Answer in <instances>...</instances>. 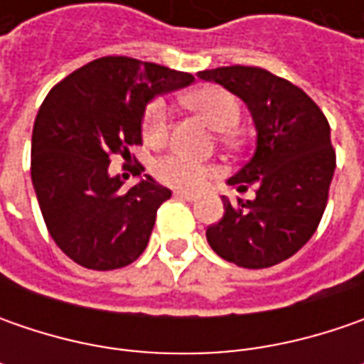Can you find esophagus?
Segmentation results:
<instances>
[{"label": "esophagus", "mask_w": 364, "mask_h": 364, "mask_svg": "<svg viewBox=\"0 0 364 364\" xmlns=\"http://www.w3.org/2000/svg\"><path fill=\"white\" fill-rule=\"evenodd\" d=\"M176 198H182V200H188V203H194L198 196L196 194H192V192H184V190H176L174 192Z\"/></svg>", "instance_id": "34e87169"}]
</instances>
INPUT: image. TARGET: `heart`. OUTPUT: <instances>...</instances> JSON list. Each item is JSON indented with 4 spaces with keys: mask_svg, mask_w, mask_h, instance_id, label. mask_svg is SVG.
Instances as JSON below:
<instances>
[{
    "mask_svg": "<svg viewBox=\"0 0 364 364\" xmlns=\"http://www.w3.org/2000/svg\"><path fill=\"white\" fill-rule=\"evenodd\" d=\"M186 105L200 113L206 123L217 132H231L239 121V103L231 92L220 87H203L186 97ZM170 113L166 103L158 99L147 107L144 121V135L149 144H158L168 133ZM227 135V133H223ZM156 176L164 184L180 190L203 188L204 184L217 174L213 166L188 158L184 154H168L158 160L154 168Z\"/></svg>",
    "mask_w": 364,
    "mask_h": 364,
    "instance_id": "1",
    "label": "heart"
}]
</instances>
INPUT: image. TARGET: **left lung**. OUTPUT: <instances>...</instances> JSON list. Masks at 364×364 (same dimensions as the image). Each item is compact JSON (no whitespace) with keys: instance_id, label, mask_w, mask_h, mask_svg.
<instances>
[{"instance_id":"obj_1","label":"left lung","mask_w":364,"mask_h":364,"mask_svg":"<svg viewBox=\"0 0 364 364\" xmlns=\"http://www.w3.org/2000/svg\"><path fill=\"white\" fill-rule=\"evenodd\" d=\"M198 77L243 101L257 132L251 160L227 182L253 200L231 204L206 229V241L225 261L247 269L272 267L298 253L318 229L336 168L330 125L320 107L286 78L257 66H220Z\"/></svg>"}]
</instances>
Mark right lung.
<instances>
[{"label":"right lung","instance_id":"obj_1","mask_svg":"<svg viewBox=\"0 0 364 364\" xmlns=\"http://www.w3.org/2000/svg\"><path fill=\"white\" fill-rule=\"evenodd\" d=\"M192 82L188 73L105 56L44 99L32 132V184L54 243L75 263L109 272L146 251L156 213L172 192L147 174L123 190L109 164L113 156L132 160L147 103Z\"/></svg>","mask_w":364,"mask_h":364}]
</instances>
